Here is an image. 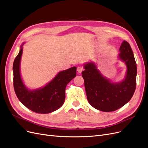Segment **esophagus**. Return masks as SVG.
<instances>
[{
    "instance_id": "obj_1",
    "label": "esophagus",
    "mask_w": 148,
    "mask_h": 148,
    "mask_svg": "<svg viewBox=\"0 0 148 148\" xmlns=\"http://www.w3.org/2000/svg\"><path fill=\"white\" fill-rule=\"evenodd\" d=\"M83 70H84V69H83V67H82V66H79V67H77V72L79 73H82Z\"/></svg>"
}]
</instances>
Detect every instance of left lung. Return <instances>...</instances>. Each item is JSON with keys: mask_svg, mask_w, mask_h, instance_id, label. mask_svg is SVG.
<instances>
[{"mask_svg": "<svg viewBox=\"0 0 148 148\" xmlns=\"http://www.w3.org/2000/svg\"><path fill=\"white\" fill-rule=\"evenodd\" d=\"M119 50V58L127 67L126 77L122 82H111L102 76L93 63H87L82 72L88 103L103 112L114 111L124 106L135 91L137 68L133 51L125 40L123 41Z\"/></svg>", "mask_w": 148, "mask_h": 148, "instance_id": "8db88e82", "label": "left lung"}]
</instances>
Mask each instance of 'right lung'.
<instances>
[{"mask_svg":"<svg viewBox=\"0 0 148 148\" xmlns=\"http://www.w3.org/2000/svg\"><path fill=\"white\" fill-rule=\"evenodd\" d=\"M22 46L13 65V87L18 99L26 108L37 113L47 114L57 110L64 102L66 85L76 76V67L61 71L44 87L30 90L25 86L20 75Z\"/></svg>","mask_w":148,"mask_h":148,"instance_id":"obj_1","label":"right lung"}]
</instances>
